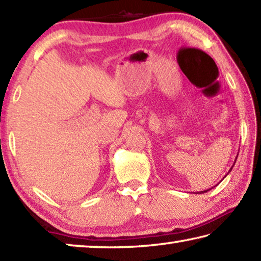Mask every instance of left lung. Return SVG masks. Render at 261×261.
Returning a JSON list of instances; mask_svg holds the SVG:
<instances>
[{"label":"left lung","mask_w":261,"mask_h":261,"mask_svg":"<svg viewBox=\"0 0 261 261\" xmlns=\"http://www.w3.org/2000/svg\"><path fill=\"white\" fill-rule=\"evenodd\" d=\"M236 159H237V158H236ZM235 163H236V160H235V162H233V165H235ZM233 165H232V167H233ZM232 167L230 168V170H229V171H228V174H229V173H230V171H231V169H232ZM228 174H227V175H228ZM227 175H226V176H227ZM226 176H224V177H226ZM224 177H223V178H224ZM208 190H211V189H208ZM208 190H206V191H200V193H204V192H207V191H208Z\"/></svg>","instance_id":"left-lung-1"}]
</instances>
